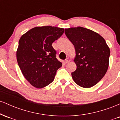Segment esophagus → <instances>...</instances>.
<instances>
[{"label": "esophagus", "mask_w": 120, "mask_h": 120, "mask_svg": "<svg viewBox=\"0 0 120 120\" xmlns=\"http://www.w3.org/2000/svg\"><path fill=\"white\" fill-rule=\"evenodd\" d=\"M71 61V59H70L69 58H67L66 59L65 61V63H69V62Z\"/></svg>", "instance_id": "esophagus-1"}]
</instances>
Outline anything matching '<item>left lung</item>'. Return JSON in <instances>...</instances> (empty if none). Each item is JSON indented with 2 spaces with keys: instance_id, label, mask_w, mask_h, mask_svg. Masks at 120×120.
Returning a JSON list of instances; mask_svg holds the SVG:
<instances>
[{
  "instance_id": "left-lung-1",
  "label": "left lung",
  "mask_w": 120,
  "mask_h": 120,
  "mask_svg": "<svg viewBox=\"0 0 120 120\" xmlns=\"http://www.w3.org/2000/svg\"><path fill=\"white\" fill-rule=\"evenodd\" d=\"M65 33L75 47L77 69L71 73L73 79L82 87H91L108 70L109 48L101 35L85 27L65 29Z\"/></svg>"
}]
</instances>
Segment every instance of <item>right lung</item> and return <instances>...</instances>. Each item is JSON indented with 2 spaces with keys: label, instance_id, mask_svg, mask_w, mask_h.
<instances>
[{
  "label": "right lung",
  "instance_id": "1",
  "mask_svg": "<svg viewBox=\"0 0 120 120\" xmlns=\"http://www.w3.org/2000/svg\"><path fill=\"white\" fill-rule=\"evenodd\" d=\"M64 31L63 28L55 26H37L21 37L17 61L23 75L33 86L41 89L49 85L62 66L52 44Z\"/></svg>",
  "mask_w": 120,
  "mask_h": 120
}]
</instances>
